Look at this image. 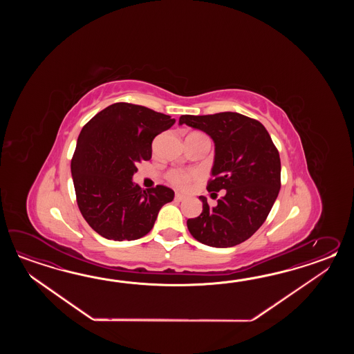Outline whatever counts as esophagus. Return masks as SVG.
<instances>
[{"mask_svg": "<svg viewBox=\"0 0 354 354\" xmlns=\"http://www.w3.org/2000/svg\"><path fill=\"white\" fill-rule=\"evenodd\" d=\"M185 198H186V196L180 195V194H178V192L174 195V200H176V201H183Z\"/></svg>", "mask_w": 354, "mask_h": 354, "instance_id": "esophagus-1", "label": "esophagus"}]
</instances>
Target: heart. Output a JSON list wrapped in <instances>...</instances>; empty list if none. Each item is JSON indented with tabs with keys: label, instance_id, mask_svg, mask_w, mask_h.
<instances>
[{
	"label": "heart",
	"instance_id": "heart-1",
	"mask_svg": "<svg viewBox=\"0 0 354 354\" xmlns=\"http://www.w3.org/2000/svg\"><path fill=\"white\" fill-rule=\"evenodd\" d=\"M195 134H198V133H195ZM198 177H200V174L196 172V171H178V169H174V171H169L167 174L168 182L178 188H187L189 186V183L192 180H197Z\"/></svg>",
	"mask_w": 354,
	"mask_h": 354
}]
</instances>
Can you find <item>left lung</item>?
Wrapping results in <instances>:
<instances>
[{"instance_id":"obj_1","label":"left lung","mask_w":354,"mask_h":354,"mask_svg":"<svg viewBox=\"0 0 354 354\" xmlns=\"http://www.w3.org/2000/svg\"><path fill=\"white\" fill-rule=\"evenodd\" d=\"M182 124L203 130L214 140L215 158L207 191L211 196L224 191L216 206H209L206 197L200 196L203 212L188 218V230L209 247L238 245L262 226L279 196V151L263 125L241 113L182 115Z\"/></svg>"}]
</instances>
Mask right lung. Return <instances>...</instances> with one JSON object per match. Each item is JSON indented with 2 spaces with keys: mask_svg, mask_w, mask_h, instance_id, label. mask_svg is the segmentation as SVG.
Segmentation results:
<instances>
[{
  "mask_svg": "<svg viewBox=\"0 0 354 354\" xmlns=\"http://www.w3.org/2000/svg\"><path fill=\"white\" fill-rule=\"evenodd\" d=\"M169 115L144 106H107L83 127L71 162L75 197L88 225L110 241H136L149 233L174 189H143L133 182L136 165L151 158V142L171 128Z\"/></svg>",
  "mask_w": 354,
  "mask_h": 354,
  "instance_id": "right-lung-1",
  "label": "right lung"
}]
</instances>
